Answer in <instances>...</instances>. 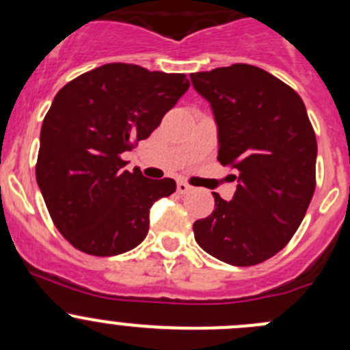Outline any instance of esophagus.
Returning a JSON list of instances; mask_svg holds the SVG:
<instances>
[{"label":"esophagus","mask_w":350,"mask_h":350,"mask_svg":"<svg viewBox=\"0 0 350 350\" xmlns=\"http://www.w3.org/2000/svg\"><path fill=\"white\" fill-rule=\"evenodd\" d=\"M188 191H191V186H189L186 181H178V193L186 195Z\"/></svg>","instance_id":"esophagus-1"}]
</instances>
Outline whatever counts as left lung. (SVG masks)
<instances>
[{
	"mask_svg": "<svg viewBox=\"0 0 350 350\" xmlns=\"http://www.w3.org/2000/svg\"><path fill=\"white\" fill-rule=\"evenodd\" d=\"M218 125V161L237 171L234 200L193 225L198 245L232 266L276 256L298 230L317 186V139L305 103L260 67L232 64L191 74Z\"/></svg>",
	"mask_w": 350,
	"mask_h": 350,
	"instance_id": "left-lung-1",
	"label": "left lung"
}]
</instances>
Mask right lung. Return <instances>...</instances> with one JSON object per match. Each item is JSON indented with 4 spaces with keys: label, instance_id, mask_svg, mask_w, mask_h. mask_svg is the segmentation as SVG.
Wrapping results in <instances>:
<instances>
[{
    "label": "right lung",
    "instance_id": "obj_1",
    "mask_svg": "<svg viewBox=\"0 0 350 350\" xmlns=\"http://www.w3.org/2000/svg\"><path fill=\"white\" fill-rule=\"evenodd\" d=\"M188 88L185 74L113 62L55 94L42 123L35 176L70 245L108 257L147 237L150 206L171 196L176 183L123 171L122 154L147 139Z\"/></svg>",
    "mask_w": 350,
    "mask_h": 350
}]
</instances>
